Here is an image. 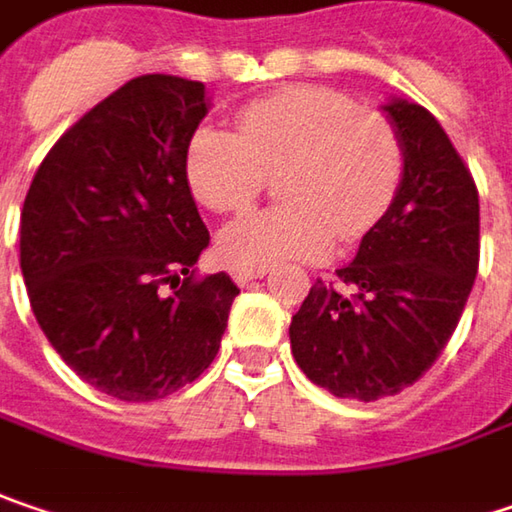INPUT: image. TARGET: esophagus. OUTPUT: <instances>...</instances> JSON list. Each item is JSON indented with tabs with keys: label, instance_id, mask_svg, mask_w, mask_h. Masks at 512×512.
Wrapping results in <instances>:
<instances>
[{
	"label": "esophagus",
	"instance_id": "1",
	"mask_svg": "<svg viewBox=\"0 0 512 512\" xmlns=\"http://www.w3.org/2000/svg\"><path fill=\"white\" fill-rule=\"evenodd\" d=\"M263 275H266V269H234L231 278L240 286H249L252 281H257V278H263Z\"/></svg>",
	"mask_w": 512,
	"mask_h": 512
}]
</instances>
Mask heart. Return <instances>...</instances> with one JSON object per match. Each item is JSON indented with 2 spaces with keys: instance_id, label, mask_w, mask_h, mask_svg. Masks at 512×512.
<instances>
[{
  "instance_id": "b5f03b06",
  "label": "heart",
  "mask_w": 512,
  "mask_h": 512,
  "mask_svg": "<svg viewBox=\"0 0 512 512\" xmlns=\"http://www.w3.org/2000/svg\"><path fill=\"white\" fill-rule=\"evenodd\" d=\"M284 202L228 223L217 252L231 269L316 257L353 240L394 202L403 179L397 133L330 89H281L234 115V133L199 127L185 150L191 194L211 211H243L275 173Z\"/></svg>"
}]
</instances>
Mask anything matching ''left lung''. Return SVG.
Instances as JSON below:
<instances>
[{
	"mask_svg": "<svg viewBox=\"0 0 512 512\" xmlns=\"http://www.w3.org/2000/svg\"><path fill=\"white\" fill-rule=\"evenodd\" d=\"M403 147L394 202L356 257L318 278L289 324L298 368L336 397L374 403L426 374L452 339L478 275V188L437 118L385 106Z\"/></svg>",
	"mask_w": 512,
	"mask_h": 512,
	"instance_id": "obj_1",
	"label": "left lung"
}]
</instances>
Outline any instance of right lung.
<instances>
[{
    "label": "right lung",
    "mask_w": 512,
    "mask_h": 512,
    "mask_svg": "<svg viewBox=\"0 0 512 512\" xmlns=\"http://www.w3.org/2000/svg\"><path fill=\"white\" fill-rule=\"evenodd\" d=\"M205 112L199 80L133 77L60 136L22 205L37 324L80 379L124 403L194 382L240 295L226 272L194 269L211 237L185 150Z\"/></svg>",
    "instance_id": "1"
}]
</instances>
